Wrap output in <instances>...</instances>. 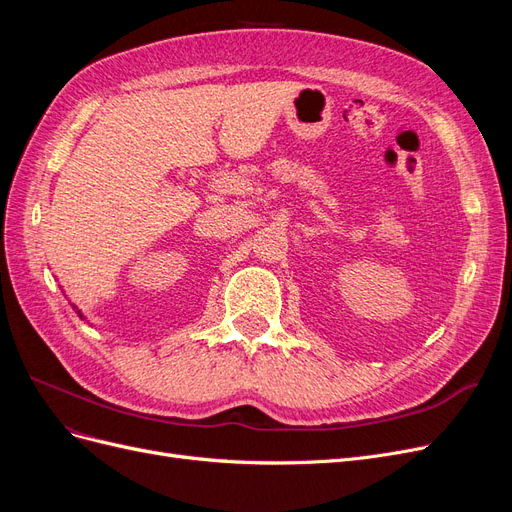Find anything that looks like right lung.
<instances>
[{
    "label": "right lung",
    "mask_w": 512,
    "mask_h": 512,
    "mask_svg": "<svg viewBox=\"0 0 512 512\" xmlns=\"http://www.w3.org/2000/svg\"><path fill=\"white\" fill-rule=\"evenodd\" d=\"M72 307H74V309H76V305H72ZM76 314H79V318H81V320H85V316H83V314H81V309H76Z\"/></svg>",
    "instance_id": "add662e5"
}]
</instances>
